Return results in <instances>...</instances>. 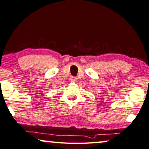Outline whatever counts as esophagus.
<instances>
[{
	"mask_svg": "<svg viewBox=\"0 0 149 149\" xmlns=\"http://www.w3.org/2000/svg\"><path fill=\"white\" fill-rule=\"evenodd\" d=\"M70 80L72 82H76L77 81V78L75 77H71L70 78Z\"/></svg>",
	"mask_w": 149,
	"mask_h": 149,
	"instance_id": "1",
	"label": "esophagus"
}]
</instances>
